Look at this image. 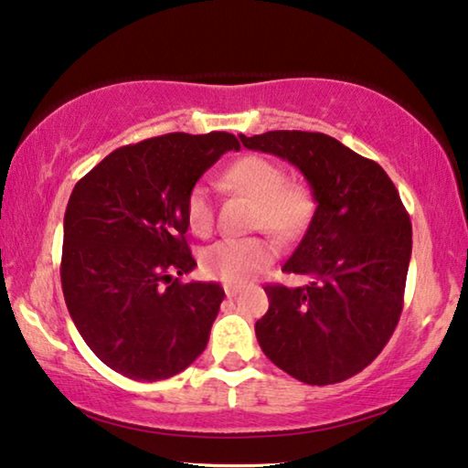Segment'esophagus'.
Here are the masks:
<instances>
[{
  "label": "esophagus",
  "instance_id": "esophagus-1",
  "mask_svg": "<svg viewBox=\"0 0 468 468\" xmlns=\"http://www.w3.org/2000/svg\"><path fill=\"white\" fill-rule=\"evenodd\" d=\"M239 291H241V286H233V284H227V286H225V294H227L229 299L237 297V294H239Z\"/></svg>",
  "mask_w": 468,
  "mask_h": 468
}]
</instances>
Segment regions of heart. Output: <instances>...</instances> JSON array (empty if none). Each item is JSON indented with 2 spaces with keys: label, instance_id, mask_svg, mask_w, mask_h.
Listing matches in <instances>:
<instances>
[{
  "label": "heart",
  "instance_id": "obj_1",
  "mask_svg": "<svg viewBox=\"0 0 468 468\" xmlns=\"http://www.w3.org/2000/svg\"><path fill=\"white\" fill-rule=\"evenodd\" d=\"M225 180L256 201V227L267 229L282 239L297 237L314 212L312 195L297 184H286V171L259 154L241 156L227 169ZM186 222L190 231L207 235L214 227V201L207 184H195L186 197ZM278 250L267 237L220 239L201 252V269L209 278L243 284L275 259Z\"/></svg>",
  "mask_w": 468,
  "mask_h": 468
}]
</instances>
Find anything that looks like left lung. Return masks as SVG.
<instances>
[{"mask_svg": "<svg viewBox=\"0 0 468 468\" xmlns=\"http://www.w3.org/2000/svg\"><path fill=\"white\" fill-rule=\"evenodd\" d=\"M250 150L297 167L315 212L282 271L299 288L267 286L269 309L254 331L275 367L309 386L337 384L371 365L403 312L411 222L399 190L375 161L324 133L239 135Z\"/></svg>", "mask_w": 468, "mask_h": 468, "instance_id": "obj_1", "label": "left lung"}]
</instances>
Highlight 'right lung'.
<instances>
[{
  "label": "right lung",
  "instance_id": "add662e5",
  "mask_svg": "<svg viewBox=\"0 0 468 468\" xmlns=\"http://www.w3.org/2000/svg\"><path fill=\"white\" fill-rule=\"evenodd\" d=\"M239 142L225 131L167 133L105 156L71 190L61 286L97 358L137 381H159L206 350L225 291L188 282L186 197Z\"/></svg>",
  "mask_w": 468,
  "mask_h": 468
}]
</instances>
